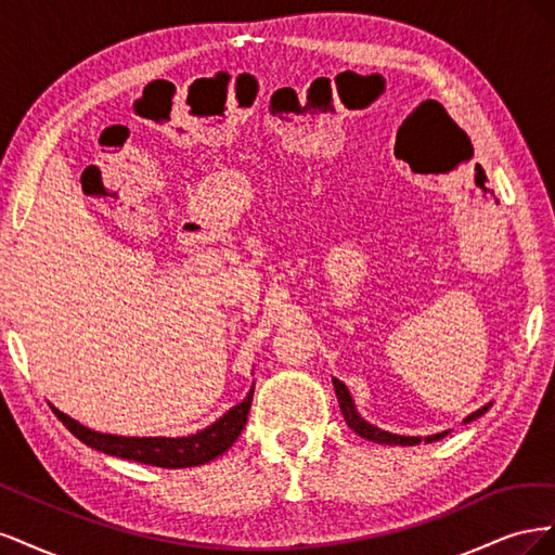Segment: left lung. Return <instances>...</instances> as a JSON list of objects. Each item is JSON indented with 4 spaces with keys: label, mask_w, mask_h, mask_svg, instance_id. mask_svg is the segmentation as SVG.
Segmentation results:
<instances>
[{
    "label": "left lung",
    "mask_w": 555,
    "mask_h": 555,
    "mask_svg": "<svg viewBox=\"0 0 555 555\" xmlns=\"http://www.w3.org/2000/svg\"><path fill=\"white\" fill-rule=\"evenodd\" d=\"M333 386H335V396H338V402H340V410H343V416H345L347 426H349L351 430H354L357 435H361V438L379 442V444H402V447L422 442V438H405V435H391V433L379 430V428H375V426H371V424H365L363 418L357 414V410H354V402H351V396H349V391H347V386H345L340 379H333ZM486 410H489V405L469 414V416L465 418V422H473V418L481 416ZM444 435H447V433L430 435V438H426V442L440 440V438H444Z\"/></svg>",
    "instance_id": "1"
}]
</instances>
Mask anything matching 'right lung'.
<instances>
[{
	"label": "right lung",
	"instance_id": "1",
	"mask_svg": "<svg viewBox=\"0 0 555 555\" xmlns=\"http://www.w3.org/2000/svg\"><path fill=\"white\" fill-rule=\"evenodd\" d=\"M251 393H255V389H251L236 408H231L222 418H217L212 426L196 435H190V438H122V435H104L80 426L72 416L62 414L55 408L53 412L82 444H88L96 451L157 467H192L222 456V453L238 440L241 430L247 424Z\"/></svg>",
	"mask_w": 555,
	"mask_h": 555
}]
</instances>
